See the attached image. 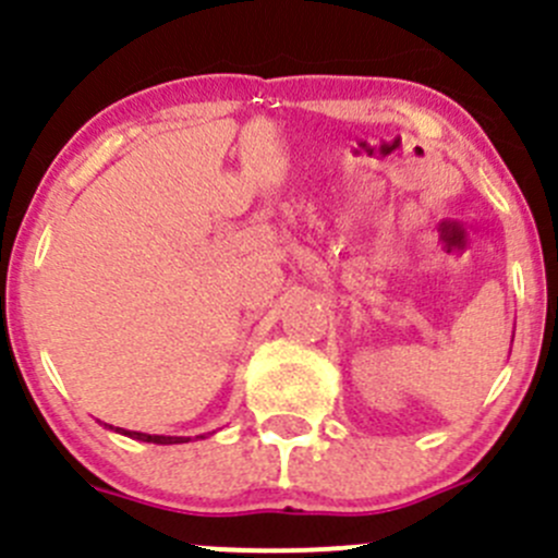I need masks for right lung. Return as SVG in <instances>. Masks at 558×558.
I'll return each instance as SVG.
<instances>
[{
	"instance_id": "add662e5",
	"label": "right lung",
	"mask_w": 558,
	"mask_h": 558,
	"mask_svg": "<svg viewBox=\"0 0 558 558\" xmlns=\"http://www.w3.org/2000/svg\"><path fill=\"white\" fill-rule=\"evenodd\" d=\"M107 426V424H105ZM112 429V426H110ZM118 435H126L132 440H143V442H154V446H178V442H189L191 437H170V435H145V432H129V429H118Z\"/></svg>"
}]
</instances>
